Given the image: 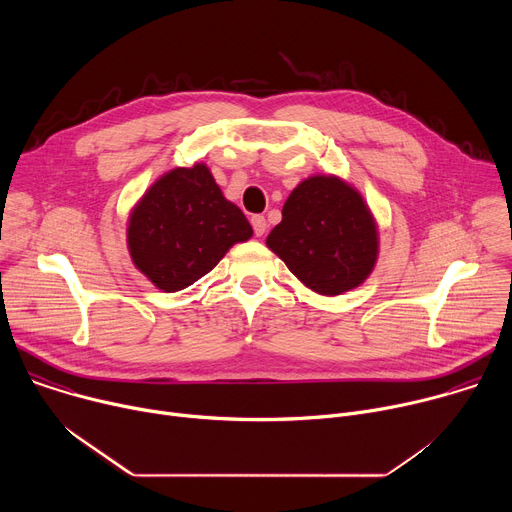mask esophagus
Listing matches in <instances>:
<instances>
[{
	"label": "esophagus",
	"mask_w": 512,
	"mask_h": 512,
	"mask_svg": "<svg viewBox=\"0 0 512 512\" xmlns=\"http://www.w3.org/2000/svg\"><path fill=\"white\" fill-rule=\"evenodd\" d=\"M251 225H253V231H255V235H257V237H263V235H265V231H267V221H265V216L255 214V216L251 218Z\"/></svg>",
	"instance_id": "esophagus-1"
}]
</instances>
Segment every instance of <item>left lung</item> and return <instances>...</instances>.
I'll use <instances>...</instances> for the list:
<instances>
[{"mask_svg": "<svg viewBox=\"0 0 512 512\" xmlns=\"http://www.w3.org/2000/svg\"><path fill=\"white\" fill-rule=\"evenodd\" d=\"M267 247L308 289L332 298L373 273L379 225L352 184L334 174H314L287 196Z\"/></svg>", "mask_w": 512, "mask_h": 512, "instance_id": "8db88e82", "label": "left lung"}]
</instances>
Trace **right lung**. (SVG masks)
<instances>
[{
  "label": "right lung",
  "mask_w": 512,
  "mask_h": 512,
  "mask_svg": "<svg viewBox=\"0 0 512 512\" xmlns=\"http://www.w3.org/2000/svg\"><path fill=\"white\" fill-rule=\"evenodd\" d=\"M253 237L237 204L225 198L206 164L162 174L127 218L133 265L174 294L206 275L227 251Z\"/></svg>",
  "instance_id": "add662e5"
}]
</instances>
